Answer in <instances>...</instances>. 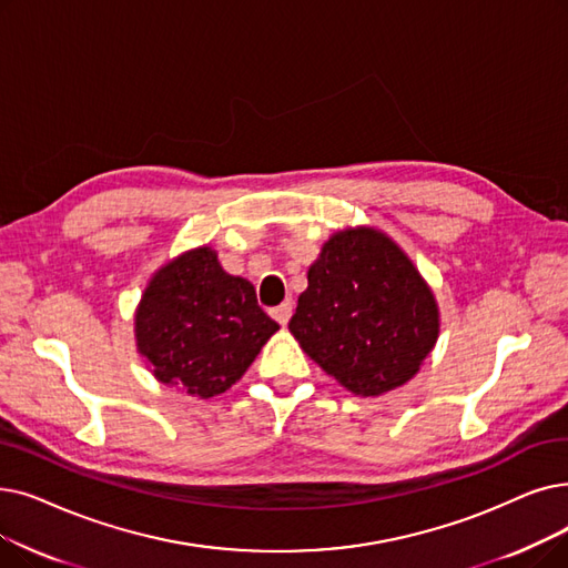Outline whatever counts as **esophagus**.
I'll use <instances>...</instances> for the list:
<instances>
[{"label":"esophagus","mask_w":568,"mask_h":568,"mask_svg":"<svg viewBox=\"0 0 568 568\" xmlns=\"http://www.w3.org/2000/svg\"><path fill=\"white\" fill-rule=\"evenodd\" d=\"M271 315H274V320L278 325H287V320L292 317V302H283L281 306H276V308H271Z\"/></svg>","instance_id":"obj_1"}]
</instances>
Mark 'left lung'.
I'll return each instance as SVG.
<instances>
[{
    "label": "left lung",
    "instance_id": "obj_1",
    "mask_svg": "<svg viewBox=\"0 0 568 568\" xmlns=\"http://www.w3.org/2000/svg\"><path fill=\"white\" fill-rule=\"evenodd\" d=\"M290 332L345 389L378 397L420 372L438 338V306L387 234L343 230L311 264Z\"/></svg>",
    "mask_w": 568,
    "mask_h": 568
}]
</instances>
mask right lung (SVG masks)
I'll list each match as a JSON object with an SVG mask.
<instances>
[{"label":"right lung","instance_id":"add662e5","mask_svg":"<svg viewBox=\"0 0 568 568\" xmlns=\"http://www.w3.org/2000/svg\"><path fill=\"white\" fill-rule=\"evenodd\" d=\"M276 329L255 287L230 276L209 245L158 268L134 315L136 348L153 376L200 399L230 389Z\"/></svg>","mask_w":568,"mask_h":568}]
</instances>
